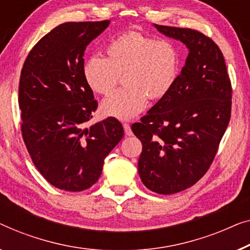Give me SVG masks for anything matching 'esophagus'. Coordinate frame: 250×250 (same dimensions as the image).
Segmentation results:
<instances>
[{"label": "esophagus", "instance_id": "obj_1", "mask_svg": "<svg viewBox=\"0 0 250 250\" xmlns=\"http://www.w3.org/2000/svg\"><path fill=\"white\" fill-rule=\"evenodd\" d=\"M124 129H125V133L126 136H131L132 135L131 128H130L129 124H124Z\"/></svg>", "mask_w": 250, "mask_h": 250}]
</instances>
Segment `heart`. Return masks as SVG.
<instances>
[{
	"instance_id": "b5f03b06",
	"label": "heart",
	"mask_w": 250,
	"mask_h": 250,
	"mask_svg": "<svg viewBox=\"0 0 250 250\" xmlns=\"http://www.w3.org/2000/svg\"><path fill=\"white\" fill-rule=\"evenodd\" d=\"M106 58L94 55L83 63V79L95 93L107 95L124 75L125 87L102 103L108 117L129 120L139 114L147 100H161L177 83L181 55L170 41L156 40L138 31H126L105 47Z\"/></svg>"
}]
</instances>
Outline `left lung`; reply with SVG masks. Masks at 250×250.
Masks as SVG:
<instances>
[{
  "mask_svg": "<svg viewBox=\"0 0 250 250\" xmlns=\"http://www.w3.org/2000/svg\"><path fill=\"white\" fill-rule=\"evenodd\" d=\"M189 50L177 83L131 125L143 144L138 172L146 188L171 195L208 170L231 117L232 88L220 47L189 28L154 24Z\"/></svg>",
  "mask_w": 250,
  "mask_h": 250,
  "instance_id": "left-lung-1",
  "label": "left lung"
}]
</instances>
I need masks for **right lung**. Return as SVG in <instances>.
<instances>
[{
    "instance_id": "1",
    "label": "right lung",
    "mask_w": 250,
    "mask_h": 250,
    "mask_svg": "<svg viewBox=\"0 0 250 250\" xmlns=\"http://www.w3.org/2000/svg\"><path fill=\"white\" fill-rule=\"evenodd\" d=\"M108 24L110 20L60 24L35 45L21 70L24 145L41 174L65 191L91 187L124 137L122 125L112 117L86 128L97 101L83 79V54Z\"/></svg>"
}]
</instances>
